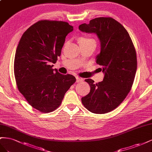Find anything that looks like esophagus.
Segmentation results:
<instances>
[{"label": "esophagus", "instance_id": "1", "mask_svg": "<svg viewBox=\"0 0 152 152\" xmlns=\"http://www.w3.org/2000/svg\"><path fill=\"white\" fill-rule=\"evenodd\" d=\"M76 82H77V83H79V82H81V81H82L83 80V79L81 78V77H76Z\"/></svg>", "mask_w": 152, "mask_h": 152}]
</instances>
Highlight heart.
<instances>
[{
	"instance_id": "1",
	"label": "heart",
	"mask_w": 152,
	"mask_h": 152,
	"mask_svg": "<svg viewBox=\"0 0 152 152\" xmlns=\"http://www.w3.org/2000/svg\"><path fill=\"white\" fill-rule=\"evenodd\" d=\"M78 41L80 45H85L90 43H95L94 39L87 36H81L78 39Z\"/></svg>"
}]
</instances>
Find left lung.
Instances as JSON below:
<instances>
[{
	"label": "left lung",
	"mask_w": 152,
	"mask_h": 152,
	"mask_svg": "<svg viewBox=\"0 0 152 152\" xmlns=\"http://www.w3.org/2000/svg\"><path fill=\"white\" fill-rule=\"evenodd\" d=\"M79 29L97 34L101 42V52L96 63L104 73L103 81L90 86V93L81 98L83 106L96 114L109 113L122 103L131 90L137 69L135 48L127 30L110 17H100L83 23Z\"/></svg>",
	"instance_id": "left-lung-1"
}]
</instances>
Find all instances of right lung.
Masks as SVG:
<instances>
[{"mask_svg": "<svg viewBox=\"0 0 152 152\" xmlns=\"http://www.w3.org/2000/svg\"><path fill=\"white\" fill-rule=\"evenodd\" d=\"M73 27L62 21L40 20L26 30L16 50L17 87L29 104L41 113L55 111L75 83V77L53 69Z\"/></svg>", "mask_w": 152, "mask_h": 152, "instance_id": "add662e5", "label": "right lung"}]
</instances>
